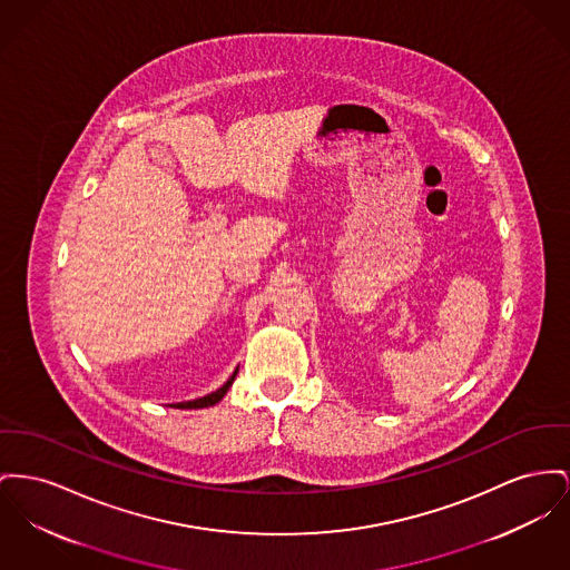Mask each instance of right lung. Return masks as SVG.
<instances>
[{
  "mask_svg": "<svg viewBox=\"0 0 570 570\" xmlns=\"http://www.w3.org/2000/svg\"><path fill=\"white\" fill-rule=\"evenodd\" d=\"M235 376L236 370L233 372V376H230L217 392H213V394H208V396H204V399H196V401L178 402V404H174V409H202V406H213V404H217V402L226 396V392L230 390Z\"/></svg>",
  "mask_w": 570,
  "mask_h": 570,
  "instance_id": "1",
  "label": "right lung"
}]
</instances>
